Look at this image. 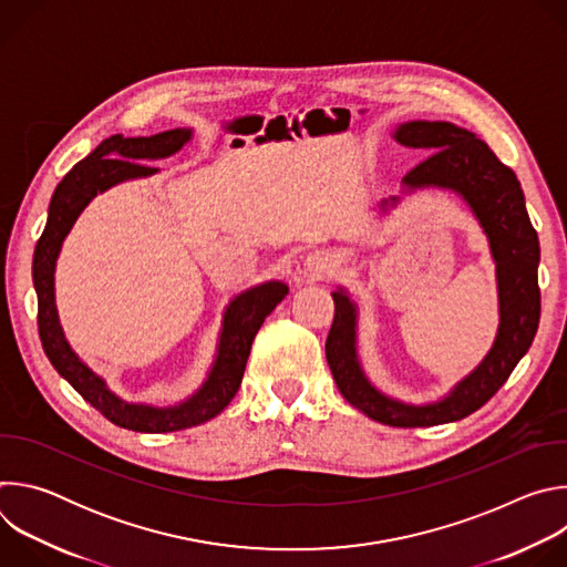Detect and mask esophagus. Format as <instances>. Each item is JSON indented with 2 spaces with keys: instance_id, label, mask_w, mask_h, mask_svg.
Instances as JSON below:
<instances>
[{
  "instance_id": "1",
  "label": "esophagus",
  "mask_w": 567,
  "mask_h": 567,
  "mask_svg": "<svg viewBox=\"0 0 567 567\" xmlns=\"http://www.w3.org/2000/svg\"><path fill=\"white\" fill-rule=\"evenodd\" d=\"M302 267H305V274H307V276H311V278H322V276L330 274V271L337 267V260H334V256L328 254V251H313V254H309V256L305 258Z\"/></svg>"
}]
</instances>
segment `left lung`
Listing matches in <instances>:
<instances>
[{
    "instance_id": "left-lung-1",
    "label": "left lung",
    "mask_w": 567,
    "mask_h": 567,
    "mask_svg": "<svg viewBox=\"0 0 567 567\" xmlns=\"http://www.w3.org/2000/svg\"><path fill=\"white\" fill-rule=\"evenodd\" d=\"M392 138L406 147L431 154L401 179L403 193L446 188L464 199L489 239L498 282V334L480 365L468 372L440 401L406 403L383 394L365 377L357 352L359 305L339 287L334 322L328 334L326 357L341 394L374 422L415 429L464 420L484 406L509 379L516 363L527 354L540 318L538 235L525 208L523 188L512 168L501 164L489 145L473 132L446 121H409L396 125ZM401 202L399 195L381 199L388 213Z\"/></svg>"
}]
</instances>
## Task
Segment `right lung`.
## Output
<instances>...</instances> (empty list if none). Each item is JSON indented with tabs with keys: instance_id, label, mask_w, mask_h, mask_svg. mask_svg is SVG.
I'll list each match as a JSON object with an SVG mask.
<instances>
[{
	"instance_id": "right-lung-1",
	"label": "right lung",
	"mask_w": 567,
	"mask_h": 567,
	"mask_svg": "<svg viewBox=\"0 0 567 567\" xmlns=\"http://www.w3.org/2000/svg\"><path fill=\"white\" fill-rule=\"evenodd\" d=\"M190 138L193 130L188 127L158 132L152 136L125 138L123 134H114L105 138L90 156L78 161L55 186L49 204L47 226L33 254L38 330L51 365L103 417L121 429L136 433H173L199 426L217 417L228 406L241 383V377H245L251 343L262 328L265 318L289 293V287L280 280H269L237 293L226 305L217 354L206 381L195 394L166 409L121 399L107 388L103 377L80 361V357L66 343L55 309V262L71 226L96 195L110 190L116 184L156 175L158 168H150L145 164L173 156Z\"/></svg>"
}]
</instances>
